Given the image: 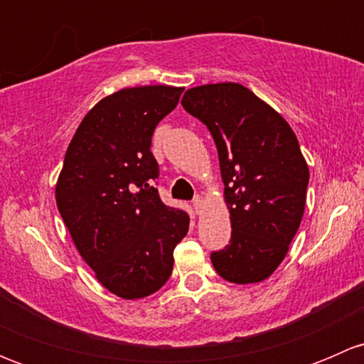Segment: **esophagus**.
<instances>
[{
  "label": "esophagus",
  "instance_id": "obj_1",
  "mask_svg": "<svg viewBox=\"0 0 364 364\" xmlns=\"http://www.w3.org/2000/svg\"><path fill=\"white\" fill-rule=\"evenodd\" d=\"M203 204H204V200H203V197H200V196H197L196 199H193V209H196V213L200 211Z\"/></svg>",
  "mask_w": 364,
  "mask_h": 364
}]
</instances>
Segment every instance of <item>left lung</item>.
Returning <instances> with one entry per match:
<instances>
[{"instance_id":"obj_1","label":"left lung","mask_w":364,"mask_h":364,"mask_svg":"<svg viewBox=\"0 0 364 364\" xmlns=\"http://www.w3.org/2000/svg\"><path fill=\"white\" fill-rule=\"evenodd\" d=\"M181 104L211 132L225 185L232 234L211 253L213 267L230 284H259L287 255L306 204L310 171L296 134L237 82L192 87Z\"/></svg>"}]
</instances>
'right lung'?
<instances>
[{"label":"right lung","instance_id":"right-lung-1","mask_svg":"<svg viewBox=\"0 0 364 364\" xmlns=\"http://www.w3.org/2000/svg\"><path fill=\"white\" fill-rule=\"evenodd\" d=\"M183 87H124L84 116L56 183V204L73 245L97 280L123 299L164 287L174 248L188 232L183 209L160 200L151 153L156 124Z\"/></svg>","mask_w":364,"mask_h":364}]
</instances>
